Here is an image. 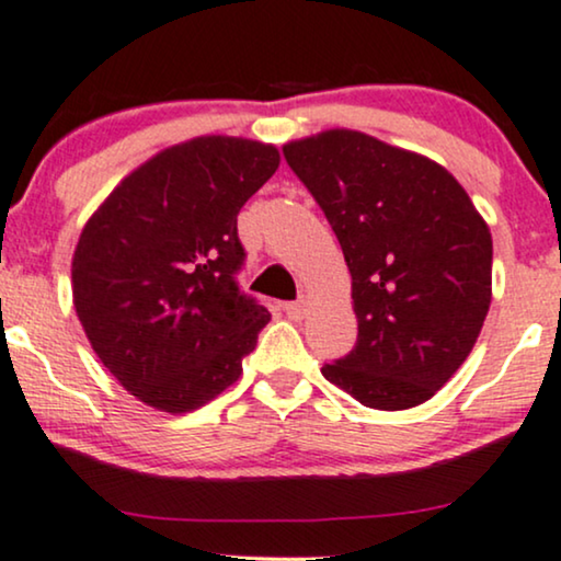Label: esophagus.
<instances>
[{
  "label": "esophagus",
  "instance_id": "1",
  "mask_svg": "<svg viewBox=\"0 0 561 561\" xmlns=\"http://www.w3.org/2000/svg\"><path fill=\"white\" fill-rule=\"evenodd\" d=\"M307 299H299V301H288L283 304V312H286L291 320H304V314H307Z\"/></svg>",
  "mask_w": 561,
  "mask_h": 561
}]
</instances>
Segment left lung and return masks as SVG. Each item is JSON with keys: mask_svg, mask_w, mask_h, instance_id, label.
I'll list each match as a JSON object with an SVG mask.
<instances>
[{"mask_svg": "<svg viewBox=\"0 0 561 561\" xmlns=\"http://www.w3.org/2000/svg\"><path fill=\"white\" fill-rule=\"evenodd\" d=\"M341 241L358 337L328 382L377 411L421 405L471 354L492 304V233L445 165L354 129L283 145Z\"/></svg>", "mask_w": 561, "mask_h": 561, "instance_id": "left-lung-1", "label": "left lung"}]
</instances>
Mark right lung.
<instances>
[{
    "mask_svg": "<svg viewBox=\"0 0 561 561\" xmlns=\"http://www.w3.org/2000/svg\"><path fill=\"white\" fill-rule=\"evenodd\" d=\"M278 163L273 145L195 137L124 176L82 228L75 312L142 403L186 413L239 379L270 312L233 278L244 265L237 216Z\"/></svg>",
    "mask_w": 561,
    "mask_h": 561,
    "instance_id": "obj_1",
    "label": "right lung"
}]
</instances>
